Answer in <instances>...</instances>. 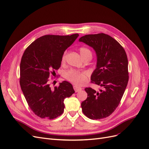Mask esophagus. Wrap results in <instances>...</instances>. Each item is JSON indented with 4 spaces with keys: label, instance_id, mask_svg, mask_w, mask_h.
<instances>
[{
    "label": "esophagus",
    "instance_id": "esophagus-1",
    "mask_svg": "<svg viewBox=\"0 0 149 149\" xmlns=\"http://www.w3.org/2000/svg\"><path fill=\"white\" fill-rule=\"evenodd\" d=\"M73 88H74V91H75L76 93L81 91V90H82V88H80V87L78 86H76V85L74 86Z\"/></svg>",
    "mask_w": 149,
    "mask_h": 149
}]
</instances>
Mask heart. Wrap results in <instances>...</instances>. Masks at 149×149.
<instances>
[{
    "mask_svg": "<svg viewBox=\"0 0 149 149\" xmlns=\"http://www.w3.org/2000/svg\"><path fill=\"white\" fill-rule=\"evenodd\" d=\"M80 55L82 58L87 56H91L92 53L89 49L86 47H81L79 49ZM65 60V55L62 56L61 61L64 62ZM65 78L70 81L73 83L74 84L78 85H81L84 83L86 80V74L84 72H81L74 70H71L66 71L65 73Z\"/></svg>",
    "mask_w": 149,
    "mask_h": 149,
    "instance_id": "heart-1",
    "label": "heart"
}]
</instances>
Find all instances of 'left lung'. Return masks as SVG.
Listing matches in <instances>:
<instances>
[{"label": "left lung", "instance_id": "8db88e82", "mask_svg": "<svg viewBox=\"0 0 149 149\" xmlns=\"http://www.w3.org/2000/svg\"><path fill=\"white\" fill-rule=\"evenodd\" d=\"M92 47L97 56L91 82L103 88L96 91L86 88L88 97L81 103L84 114L91 119L109 116L118 106L129 80L128 60L123 47L105 33L86 35L79 39Z\"/></svg>", "mask_w": 149, "mask_h": 149}]
</instances>
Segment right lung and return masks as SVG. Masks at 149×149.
Wrapping results in <instances>:
<instances>
[{
  "mask_svg": "<svg viewBox=\"0 0 149 149\" xmlns=\"http://www.w3.org/2000/svg\"><path fill=\"white\" fill-rule=\"evenodd\" d=\"M78 36L44 35L31 43L23 54L20 87L30 108L40 118L53 119L61 115L65 99L74 93L73 86L66 81L51 89L49 78L56 74L64 52Z\"/></svg>",
  "mask_w": 149,
  "mask_h": 149,
  "instance_id": "right-lung-1",
  "label": "right lung"
}]
</instances>
